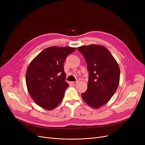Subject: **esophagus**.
<instances>
[{
    "instance_id": "34e87169",
    "label": "esophagus",
    "mask_w": 145,
    "mask_h": 145,
    "mask_svg": "<svg viewBox=\"0 0 145 145\" xmlns=\"http://www.w3.org/2000/svg\"><path fill=\"white\" fill-rule=\"evenodd\" d=\"M78 83V82H71V84L72 85H73V86H75Z\"/></svg>"
}]
</instances>
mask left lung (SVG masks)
I'll list each match as a JSON object with an SVG mask.
<instances>
[{"label":"left lung","instance_id":"obj_1","mask_svg":"<svg viewBox=\"0 0 145 145\" xmlns=\"http://www.w3.org/2000/svg\"><path fill=\"white\" fill-rule=\"evenodd\" d=\"M78 50L85 57L89 72L88 89L82 97L90 107L100 108L116 91L120 69L110 52L101 45L82 46Z\"/></svg>","mask_w":145,"mask_h":145}]
</instances>
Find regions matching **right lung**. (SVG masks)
<instances>
[{"label": "right lung", "instance_id": "right-lung-1", "mask_svg": "<svg viewBox=\"0 0 145 145\" xmlns=\"http://www.w3.org/2000/svg\"><path fill=\"white\" fill-rule=\"evenodd\" d=\"M76 48L51 46L44 49L28 66L26 82L28 92L40 107L52 110L63 100L69 84L63 63Z\"/></svg>", "mask_w": 145, "mask_h": 145}]
</instances>
